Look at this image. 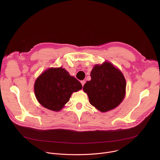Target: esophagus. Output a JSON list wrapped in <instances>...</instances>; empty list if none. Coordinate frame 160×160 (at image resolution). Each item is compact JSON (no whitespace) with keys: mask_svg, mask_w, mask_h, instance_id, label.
<instances>
[{"mask_svg":"<svg viewBox=\"0 0 160 160\" xmlns=\"http://www.w3.org/2000/svg\"><path fill=\"white\" fill-rule=\"evenodd\" d=\"M81 83H82V86H83L84 84L85 83V80H82V81H81Z\"/></svg>","mask_w":160,"mask_h":160,"instance_id":"1","label":"esophagus"}]
</instances>
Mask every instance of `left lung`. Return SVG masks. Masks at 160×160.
<instances>
[{
  "label": "left lung",
  "instance_id": "left-lung-1",
  "mask_svg": "<svg viewBox=\"0 0 160 160\" xmlns=\"http://www.w3.org/2000/svg\"><path fill=\"white\" fill-rule=\"evenodd\" d=\"M91 80L83 85L89 102L101 112L117 108L125 96L126 80L121 71L109 62L96 64L90 73Z\"/></svg>",
  "mask_w": 160,
  "mask_h": 160
}]
</instances>
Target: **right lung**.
<instances>
[{
  "label": "right lung",
  "mask_w": 160,
  "mask_h": 160,
  "mask_svg": "<svg viewBox=\"0 0 160 160\" xmlns=\"http://www.w3.org/2000/svg\"><path fill=\"white\" fill-rule=\"evenodd\" d=\"M81 83L62 68H51L36 80L34 90L38 102L48 109L59 111L69 101L73 92L82 89Z\"/></svg>",
  "instance_id": "right-lung-1"
}]
</instances>
